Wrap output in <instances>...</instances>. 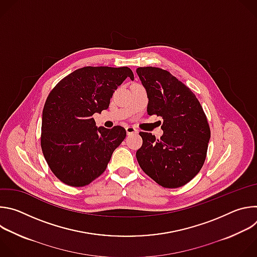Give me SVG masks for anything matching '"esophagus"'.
Segmentation results:
<instances>
[{"instance_id":"esophagus-1","label":"esophagus","mask_w":257,"mask_h":257,"mask_svg":"<svg viewBox=\"0 0 257 257\" xmlns=\"http://www.w3.org/2000/svg\"><path fill=\"white\" fill-rule=\"evenodd\" d=\"M126 132H127L128 135L135 134V133H137V129L135 127H133V126H127L126 127Z\"/></svg>"}]
</instances>
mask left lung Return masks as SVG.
Segmentation results:
<instances>
[{"instance_id": "8db88e82", "label": "left lung", "mask_w": 257, "mask_h": 257, "mask_svg": "<svg viewBox=\"0 0 257 257\" xmlns=\"http://www.w3.org/2000/svg\"><path fill=\"white\" fill-rule=\"evenodd\" d=\"M149 97L148 114L164 119L160 139L140 132L136 152L142 171L165 188H178L201 170L207 153L210 129L203 108L189 87L167 70L136 69Z\"/></svg>"}]
</instances>
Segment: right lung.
Returning <instances> with one entry per match:
<instances>
[{"instance_id": "add662e5", "label": "right lung", "mask_w": 257, "mask_h": 257, "mask_svg": "<svg viewBox=\"0 0 257 257\" xmlns=\"http://www.w3.org/2000/svg\"><path fill=\"white\" fill-rule=\"evenodd\" d=\"M127 77L134 79L128 67L87 66L64 77L47 97L42 151L54 175L66 185L83 187L99 177L125 139V128H97L92 116L108 107Z\"/></svg>"}]
</instances>
